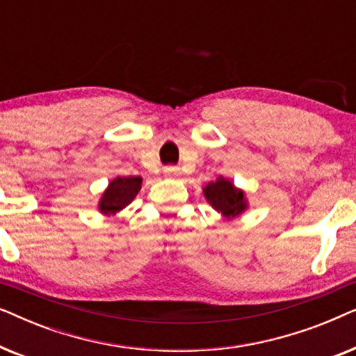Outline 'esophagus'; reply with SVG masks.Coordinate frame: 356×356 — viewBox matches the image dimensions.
I'll list each match as a JSON object with an SVG mask.
<instances>
[{
	"label": "esophagus",
	"mask_w": 356,
	"mask_h": 356,
	"mask_svg": "<svg viewBox=\"0 0 356 356\" xmlns=\"http://www.w3.org/2000/svg\"><path fill=\"white\" fill-rule=\"evenodd\" d=\"M163 173H165V177H167V178H173V177H177V175H178V170L175 167H167V168H163Z\"/></svg>",
	"instance_id": "34e87169"
}]
</instances>
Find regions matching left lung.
<instances>
[{
	"instance_id": "8db88e82",
	"label": "left lung",
	"mask_w": 356,
	"mask_h": 356,
	"mask_svg": "<svg viewBox=\"0 0 356 356\" xmlns=\"http://www.w3.org/2000/svg\"><path fill=\"white\" fill-rule=\"evenodd\" d=\"M202 193L212 209L222 213V217L227 218V220L241 216L248 209L245 191L236 188L230 179L223 177H218L216 181L207 183L202 188Z\"/></svg>"
}]
</instances>
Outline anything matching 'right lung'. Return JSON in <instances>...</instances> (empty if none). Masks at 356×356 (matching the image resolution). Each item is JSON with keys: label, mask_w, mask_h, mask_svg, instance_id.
I'll list each match as a JSON object with an SVG mask.
<instances>
[{"label": "right lung", "mask_w": 356, "mask_h": 356, "mask_svg": "<svg viewBox=\"0 0 356 356\" xmlns=\"http://www.w3.org/2000/svg\"><path fill=\"white\" fill-rule=\"evenodd\" d=\"M140 177H118L111 179L99 201V211L104 216H115L128 207L140 191Z\"/></svg>", "instance_id": "right-lung-1"}]
</instances>
